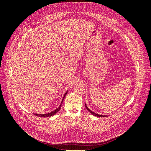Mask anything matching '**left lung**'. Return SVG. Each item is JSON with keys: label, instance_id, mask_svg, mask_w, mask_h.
<instances>
[{"label": "left lung", "instance_id": "1", "mask_svg": "<svg viewBox=\"0 0 151 151\" xmlns=\"http://www.w3.org/2000/svg\"><path fill=\"white\" fill-rule=\"evenodd\" d=\"M85 105H86V109H88V110L92 114V115H94V116H98V117H106V116H108L107 115H98V114H96V113H94L93 111H92L91 110V109H89L88 108V106H87V105L85 104Z\"/></svg>", "mask_w": 151, "mask_h": 151}]
</instances>
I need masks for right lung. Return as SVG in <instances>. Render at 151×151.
I'll return each instance as SVG.
<instances>
[{"instance_id":"add662e5","label":"right lung","mask_w":151,"mask_h":151,"mask_svg":"<svg viewBox=\"0 0 151 151\" xmlns=\"http://www.w3.org/2000/svg\"><path fill=\"white\" fill-rule=\"evenodd\" d=\"M68 90L66 91V93H65L64 96H63V99H62V102H61L60 105V106H59V107H58L57 109H55V110H54V111H52V112H50V113H47V114H37V113H34V115H35L36 116H40V117H50V116H53V115H55V114L61 109L62 103H63V99H64V98H65V96L67 95V93H68Z\"/></svg>"}]
</instances>
